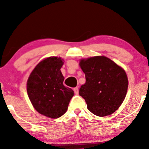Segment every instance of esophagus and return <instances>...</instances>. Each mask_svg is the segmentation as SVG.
Masks as SVG:
<instances>
[{
    "mask_svg": "<svg viewBox=\"0 0 149 149\" xmlns=\"http://www.w3.org/2000/svg\"><path fill=\"white\" fill-rule=\"evenodd\" d=\"M73 91H74V93L76 94H79V88L78 87H76V88H73Z\"/></svg>",
    "mask_w": 149,
    "mask_h": 149,
    "instance_id": "obj_1",
    "label": "esophagus"
}]
</instances>
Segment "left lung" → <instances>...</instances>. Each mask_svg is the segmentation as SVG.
<instances>
[{"mask_svg": "<svg viewBox=\"0 0 149 149\" xmlns=\"http://www.w3.org/2000/svg\"><path fill=\"white\" fill-rule=\"evenodd\" d=\"M80 66L86 83L81 86L79 95L88 110L100 117L115 112L127 94L128 80L125 70L104 56L81 60Z\"/></svg>", "mask_w": 149, "mask_h": 149, "instance_id": "8db88e82", "label": "left lung"}]
</instances>
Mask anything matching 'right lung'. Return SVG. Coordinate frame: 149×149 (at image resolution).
I'll list each match as a JSON object with an SVG mask.
<instances>
[{
    "mask_svg": "<svg viewBox=\"0 0 149 149\" xmlns=\"http://www.w3.org/2000/svg\"><path fill=\"white\" fill-rule=\"evenodd\" d=\"M63 64L60 58H46L34 68L27 81V94L34 109L54 119L65 113L74 95L71 88L63 85Z\"/></svg>",
    "mask_w": 149,
    "mask_h": 149,
    "instance_id": "obj_1",
    "label": "right lung"
}]
</instances>
